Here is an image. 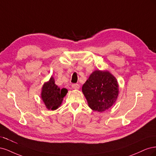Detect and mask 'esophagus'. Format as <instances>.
Returning <instances> with one entry per match:
<instances>
[{
	"label": "esophagus",
	"mask_w": 156,
	"mask_h": 156,
	"mask_svg": "<svg viewBox=\"0 0 156 156\" xmlns=\"http://www.w3.org/2000/svg\"><path fill=\"white\" fill-rule=\"evenodd\" d=\"M72 87L73 89H79V85L77 83H73L72 84Z\"/></svg>",
	"instance_id": "esophagus-1"
}]
</instances>
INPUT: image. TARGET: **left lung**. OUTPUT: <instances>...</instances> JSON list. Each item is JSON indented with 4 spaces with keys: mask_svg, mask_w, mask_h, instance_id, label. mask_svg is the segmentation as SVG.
Listing matches in <instances>:
<instances>
[{
    "mask_svg": "<svg viewBox=\"0 0 156 156\" xmlns=\"http://www.w3.org/2000/svg\"><path fill=\"white\" fill-rule=\"evenodd\" d=\"M82 91L93 111L103 112L110 108L119 95L116 78L108 72L96 70L83 84Z\"/></svg>",
    "mask_w": 156,
    "mask_h": 156,
    "instance_id": "obj_1",
    "label": "left lung"
}]
</instances>
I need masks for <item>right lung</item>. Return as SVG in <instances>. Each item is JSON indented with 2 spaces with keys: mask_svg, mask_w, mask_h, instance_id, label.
Here are the masks:
<instances>
[{
  "mask_svg": "<svg viewBox=\"0 0 156 156\" xmlns=\"http://www.w3.org/2000/svg\"><path fill=\"white\" fill-rule=\"evenodd\" d=\"M67 92V89H60L56 85L53 77H51L49 81L45 83L42 87L41 98L49 110H55L61 105Z\"/></svg>",
  "mask_w": 156,
  "mask_h": 156,
  "instance_id": "obj_1",
  "label": "right lung"
}]
</instances>
